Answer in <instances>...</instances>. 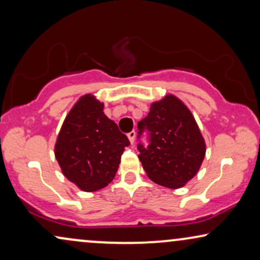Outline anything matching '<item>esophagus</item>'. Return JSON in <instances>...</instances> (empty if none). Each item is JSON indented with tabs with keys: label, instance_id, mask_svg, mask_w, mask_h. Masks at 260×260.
Wrapping results in <instances>:
<instances>
[{
	"label": "esophagus",
	"instance_id": "34e87169",
	"mask_svg": "<svg viewBox=\"0 0 260 260\" xmlns=\"http://www.w3.org/2000/svg\"><path fill=\"white\" fill-rule=\"evenodd\" d=\"M128 139H129L131 144L134 143V140H136V132H134V131H132V132L128 133Z\"/></svg>",
	"mask_w": 260,
	"mask_h": 260
}]
</instances>
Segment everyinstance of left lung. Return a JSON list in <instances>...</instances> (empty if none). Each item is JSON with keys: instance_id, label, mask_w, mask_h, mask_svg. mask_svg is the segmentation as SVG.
Returning <instances> with one entry per match:
<instances>
[{"instance_id": "obj_1", "label": "left lung", "mask_w": 260, "mask_h": 260, "mask_svg": "<svg viewBox=\"0 0 260 260\" xmlns=\"http://www.w3.org/2000/svg\"><path fill=\"white\" fill-rule=\"evenodd\" d=\"M139 136L147 129L151 144H141L139 159L150 180L177 189L197 175L205 157L206 145L197 121L181 100L167 94L153 102L145 119L138 122Z\"/></svg>"}]
</instances>
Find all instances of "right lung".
I'll list each match as a JSON object with an SVG mask.
<instances>
[{"instance_id": "obj_1", "label": "right lung", "mask_w": 260, "mask_h": 260, "mask_svg": "<svg viewBox=\"0 0 260 260\" xmlns=\"http://www.w3.org/2000/svg\"><path fill=\"white\" fill-rule=\"evenodd\" d=\"M103 108L93 94L81 96L66 116L55 143L62 174L84 192H96L113 181L121 154L129 145Z\"/></svg>"}]
</instances>
